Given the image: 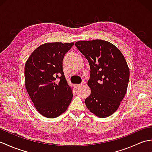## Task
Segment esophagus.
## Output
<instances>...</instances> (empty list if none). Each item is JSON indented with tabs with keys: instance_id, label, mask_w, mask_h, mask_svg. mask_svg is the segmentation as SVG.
<instances>
[{
	"instance_id": "34e87169",
	"label": "esophagus",
	"mask_w": 152,
	"mask_h": 152,
	"mask_svg": "<svg viewBox=\"0 0 152 152\" xmlns=\"http://www.w3.org/2000/svg\"><path fill=\"white\" fill-rule=\"evenodd\" d=\"M82 84H76V85H74V88L78 89V88H80V87H82Z\"/></svg>"
}]
</instances>
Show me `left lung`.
<instances>
[{
  "mask_svg": "<svg viewBox=\"0 0 152 152\" xmlns=\"http://www.w3.org/2000/svg\"><path fill=\"white\" fill-rule=\"evenodd\" d=\"M88 61L91 94L85 102L89 110L99 118H107L117 110L127 92L129 69L124 56L114 45L102 40L75 43Z\"/></svg>",
  "mask_w": 152,
  "mask_h": 152,
  "instance_id": "left-lung-1",
  "label": "left lung"
}]
</instances>
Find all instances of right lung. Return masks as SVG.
<instances>
[{
  "instance_id": "right-lung-1",
  "label": "right lung",
  "mask_w": 152,
  "mask_h": 152,
  "mask_svg": "<svg viewBox=\"0 0 152 152\" xmlns=\"http://www.w3.org/2000/svg\"><path fill=\"white\" fill-rule=\"evenodd\" d=\"M73 45L44 44L31 54L25 63V87L35 108L44 117H58L72 101V89L64 76L63 59Z\"/></svg>"
}]
</instances>
